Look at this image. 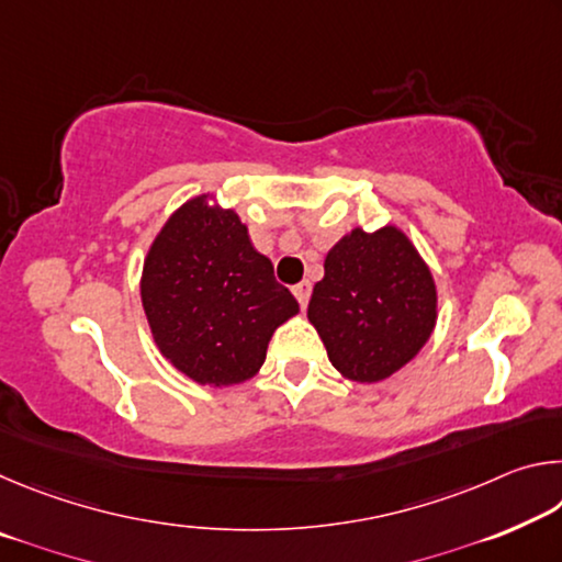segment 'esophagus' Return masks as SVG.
<instances>
[{
    "label": "esophagus",
    "mask_w": 562,
    "mask_h": 562,
    "mask_svg": "<svg viewBox=\"0 0 562 562\" xmlns=\"http://www.w3.org/2000/svg\"><path fill=\"white\" fill-rule=\"evenodd\" d=\"M292 292H294V297H297L300 307H302V310L307 307V302H310V292H312V284H310V282H300V284H294Z\"/></svg>",
    "instance_id": "34e87169"
}]
</instances>
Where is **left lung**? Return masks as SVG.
<instances>
[{
	"mask_svg": "<svg viewBox=\"0 0 562 562\" xmlns=\"http://www.w3.org/2000/svg\"><path fill=\"white\" fill-rule=\"evenodd\" d=\"M436 282L414 243L394 225L347 233L325 258L307 317L331 367L374 384L408 364L436 327Z\"/></svg>",
	"mask_w": 562,
	"mask_h": 562,
	"instance_id": "left-lung-1",
	"label": "left lung"
}]
</instances>
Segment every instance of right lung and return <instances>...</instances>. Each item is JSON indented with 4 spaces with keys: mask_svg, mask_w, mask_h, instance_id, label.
Returning <instances> with one entry per match:
<instances>
[{
    "mask_svg": "<svg viewBox=\"0 0 562 562\" xmlns=\"http://www.w3.org/2000/svg\"><path fill=\"white\" fill-rule=\"evenodd\" d=\"M195 195L160 227L144 260L140 302L156 345L178 372L207 386L260 372L274 329L300 312L255 250L233 207Z\"/></svg>",
    "mask_w": 562,
    "mask_h": 562,
    "instance_id": "right-lung-1",
    "label": "right lung"
}]
</instances>
